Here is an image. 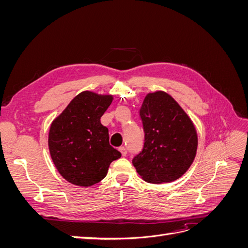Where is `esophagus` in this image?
<instances>
[{
	"mask_svg": "<svg viewBox=\"0 0 248 248\" xmlns=\"http://www.w3.org/2000/svg\"><path fill=\"white\" fill-rule=\"evenodd\" d=\"M119 151L121 152V154H122L123 156H126V154H127V149H126L125 147H120V148H119Z\"/></svg>",
	"mask_w": 248,
	"mask_h": 248,
	"instance_id": "34e87169",
	"label": "esophagus"
}]
</instances>
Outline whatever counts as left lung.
<instances>
[{
  "label": "left lung",
  "mask_w": 248,
  "mask_h": 248,
  "mask_svg": "<svg viewBox=\"0 0 248 248\" xmlns=\"http://www.w3.org/2000/svg\"><path fill=\"white\" fill-rule=\"evenodd\" d=\"M145 132L141 151L133 157L138 174L149 183H168L189 169L198 136L190 118L170 95L149 93L140 109Z\"/></svg>",
  "instance_id": "left-lung-1"
}]
</instances>
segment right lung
I'll use <instances>...</instances> for the list:
<instances>
[{"instance_id": "1", "label": "right lung", "mask_w": 248, "mask_h": 248, "mask_svg": "<svg viewBox=\"0 0 248 248\" xmlns=\"http://www.w3.org/2000/svg\"><path fill=\"white\" fill-rule=\"evenodd\" d=\"M111 101V95L81 92L50 125L51 159L61 176L74 185L98 183L107 176L109 164L121 157L109 145L108 129L100 123Z\"/></svg>"}]
</instances>
